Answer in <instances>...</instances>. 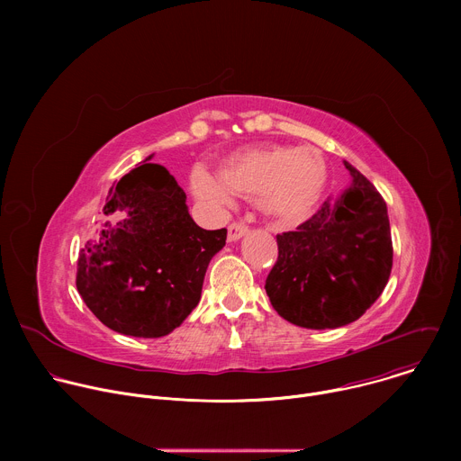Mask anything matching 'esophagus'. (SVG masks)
Segmentation results:
<instances>
[{"instance_id":"1","label":"esophagus","mask_w":461,"mask_h":461,"mask_svg":"<svg viewBox=\"0 0 461 461\" xmlns=\"http://www.w3.org/2000/svg\"><path fill=\"white\" fill-rule=\"evenodd\" d=\"M248 233V226L242 221H235L228 226V240H239Z\"/></svg>"}]
</instances>
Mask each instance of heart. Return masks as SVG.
<instances>
[{"instance_id": "heart-1", "label": "heart", "mask_w": 461, "mask_h": 461, "mask_svg": "<svg viewBox=\"0 0 461 461\" xmlns=\"http://www.w3.org/2000/svg\"><path fill=\"white\" fill-rule=\"evenodd\" d=\"M221 178L199 169L191 176L193 191L206 201L228 203L230 191L257 199L281 222H301L317 206L328 169L313 146H262L240 149L222 160Z\"/></svg>"}]
</instances>
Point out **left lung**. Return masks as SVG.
Returning <instances> with one entry per match:
<instances>
[{
	"instance_id": "left-lung-1",
	"label": "left lung",
	"mask_w": 461,
	"mask_h": 461,
	"mask_svg": "<svg viewBox=\"0 0 461 461\" xmlns=\"http://www.w3.org/2000/svg\"><path fill=\"white\" fill-rule=\"evenodd\" d=\"M352 185L295 231L277 235L279 255L267 279L276 312L303 328H338L359 319L392 270L386 204L374 184L345 162Z\"/></svg>"
}]
</instances>
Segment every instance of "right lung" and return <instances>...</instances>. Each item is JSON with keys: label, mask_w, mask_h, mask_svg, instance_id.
Masks as SVG:
<instances>
[{"label": "right lung", "mask_w": 461, "mask_h": 461, "mask_svg": "<svg viewBox=\"0 0 461 461\" xmlns=\"http://www.w3.org/2000/svg\"><path fill=\"white\" fill-rule=\"evenodd\" d=\"M151 158V157H149ZM146 158L111 187L102 222L78 255L77 288L111 330L162 338L199 304L228 230H203L173 175ZM128 219L117 221V215Z\"/></svg>", "instance_id": "right-lung-1"}]
</instances>
